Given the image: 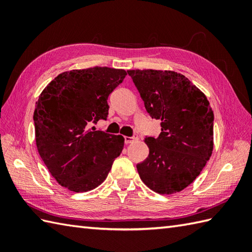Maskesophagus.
Returning a JSON list of instances; mask_svg holds the SVG:
<instances>
[{
  "mask_svg": "<svg viewBox=\"0 0 252 252\" xmlns=\"http://www.w3.org/2000/svg\"><path fill=\"white\" fill-rule=\"evenodd\" d=\"M135 140H138V137L137 136H125V142H126V144H131L133 141H135Z\"/></svg>",
  "mask_w": 252,
  "mask_h": 252,
  "instance_id": "obj_1",
  "label": "esophagus"
}]
</instances>
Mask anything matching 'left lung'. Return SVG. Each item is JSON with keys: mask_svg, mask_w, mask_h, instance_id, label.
<instances>
[{"mask_svg": "<svg viewBox=\"0 0 252 252\" xmlns=\"http://www.w3.org/2000/svg\"><path fill=\"white\" fill-rule=\"evenodd\" d=\"M152 118L161 120L157 138L146 137L149 155L136 165L141 180L161 195L186 189L213 151V111L207 96L183 74L127 70Z\"/></svg>", "mask_w": 252, "mask_h": 252, "instance_id": "8db88e82", "label": "left lung"}]
</instances>
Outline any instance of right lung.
<instances>
[{"instance_id": "1", "label": "right lung", "mask_w": 252, "mask_h": 252, "mask_svg": "<svg viewBox=\"0 0 252 252\" xmlns=\"http://www.w3.org/2000/svg\"><path fill=\"white\" fill-rule=\"evenodd\" d=\"M123 69L92 67L65 71L42 91L33 112L37 152L57 183L74 192L100 185L125 146L122 135L95 131L107 119L109 94Z\"/></svg>"}]
</instances>
